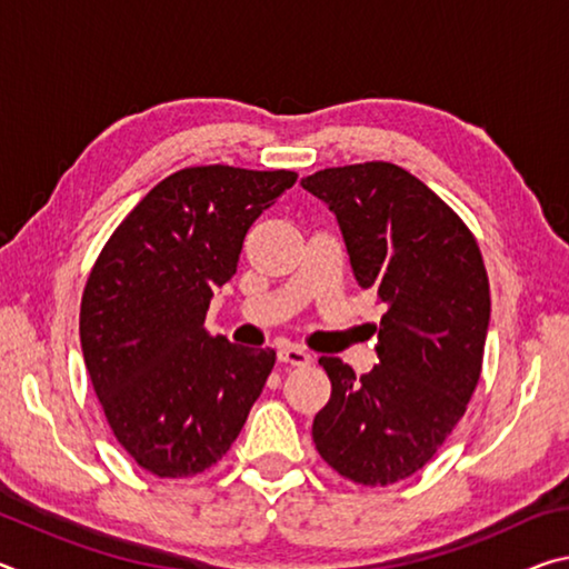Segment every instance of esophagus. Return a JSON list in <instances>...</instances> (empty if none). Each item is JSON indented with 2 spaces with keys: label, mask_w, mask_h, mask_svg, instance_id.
<instances>
[{
  "label": "esophagus",
  "mask_w": 569,
  "mask_h": 569,
  "mask_svg": "<svg viewBox=\"0 0 569 569\" xmlns=\"http://www.w3.org/2000/svg\"><path fill=\"white\" fill-rule=\"evenodd\" d=\"M278 361L281 363H291V366H308L311 363V353H306L298 346H278Z\"/></svg>",
  "instance_id": "esophagus-1"
}]
</instances>
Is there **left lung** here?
Segmentation results:
<instances>
[{
	"label": "left lung",
	"mask_w": 569,
	"mask_h": 569,
	"mask_svg": "<svg viewBox=\"0 0 569 569\" xmlns=\"http://www.w3.org/2000/svg\"><path fill=\"white\" fill-rule=\"evenodd\" d=\"M301 186L336 216L356 283L387 306L369 373L321 356L331 399L313 445L346 479L387 487L427 465L465 417L489 329L487 271L455 210L399 166L326 168Z\"/></svg>",
	"instance_id": "1"
}]
</instances>
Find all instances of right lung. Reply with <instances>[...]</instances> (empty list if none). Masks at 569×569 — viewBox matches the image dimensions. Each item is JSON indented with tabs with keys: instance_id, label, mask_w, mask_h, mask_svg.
<instances>
[{
	"instance_id": "1",
	"label": "right lung",
	"mask_w": 569,
	"mask_h": 569,
	"mask_svg": "<svg viewBox=\"0 0 569 569\" xmlns=\"http://www.w3.org/2000/svg\"><path fill=\"white\" fill-rule=\"evenodd\" d=\"M296 178L180 170L132 208L92 268L80 308L84 366L114 437L152 475L213 467L261 397L276 351L213 339L206 313L236 276L248 228Z\"/></svg>"
}]
</instances>
